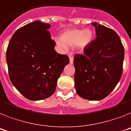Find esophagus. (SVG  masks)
<instances>
[{
    "mask_svg": "<svg viewBox=\"0 0 131 131\" xmlns=\"http://www.w3.org/2000/svg\"><path fill=\"white\" fill-rule=\"evenodd\" d=\"M69 59H70V64H73V60H74V58H73V57H71V56L70 55V57H69Z\"/></svg>",
    "mask_w": 131,
    "mask_h": 131,
    "instance_id": "34e87169",
    "label": "esophagus"
}]
</instances>
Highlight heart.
Instances as JSON below:
<instances>
[{
	"label": "heart",
	"instance_id": "heart-1",
	"mask_svg": "<svg viewBox=\"0 0 131 131\" xmlns=\"http://www.w3.org/2000/svg\"><path fill=\"white\" fill-rule=\"evenodd\" d=\"M93 37V30L90 28H86L84 30L71 29L61 34L60 40H57V44L62 49H67V46H74L78 50L82 51L92 42Z\"/></svg>",
	"mask_w": 131,
	"mask_h": 131
}]
</instances>
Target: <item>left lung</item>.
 <instances>
[{"instance_id":"1","label":"left lung","mask_w":131,"mask_h":131,"mask_svg":"<svg viewBox=\"0 0 131 131\" xmlns=\"http://www.w3.org/2000/svg\"><path fill=\"white\" fill-rule=\"evenodd\" d=\"M96 37L74 58V86L84 99L99 101L107 96L116 86L123 73L124 47L115 30L91 23Z\"/></svg>"}]
</instances>
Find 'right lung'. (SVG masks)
Here are the masks:
<instances>
[{
	"label": "right lung",
	"instance_id": "add662e5",
	"mask_svg": "<svg viewBox=\"0 0 131 131\" xmlns=\"http://www.w3.org/2000/svg\"><path fill=\"white\" fill-rule=\"evenodd\" d=\"M49 23L36 20L13 35L6 50L10 81L23 96L40 101L54 93L57 80L69 63L67 55L57 53Z\"/></svg>",
	"mask_w": 131,
	"mask_h": 131
}]
</instances>
